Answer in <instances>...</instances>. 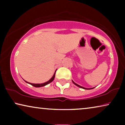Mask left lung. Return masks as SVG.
Here are the masks:
<instances>
[{
    "instance_id": "8db88e82",
    "label": "left lung",
    "mask_w": 125,
    "mask_h": 125,
    "mask_svg": "<svg viewBox=\"0 0 125 125\" xmlns=\"http://www.w3.org/2000/svg\"><path fill=\"white\" fill-rule=\"evenodd\" d=\"M72 82H73V83H74V84L75 85H76L77 86H78V87H79V88H83V89H93L94 88H84V87H83V86H80V85H78V84H77L76 83H75L74 81H72Z\"/></svg>"
}]
</instances>
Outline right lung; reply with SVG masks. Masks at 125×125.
Masks as SVG:
<instances>
[{"label":"right lung","instance_id":"1","mask_svg":"<svg viewBox=\"0 0 125 125\" xmlns=\"http://www.w3.org/2000/svg\"><path fill=\"white\" fill-rule=\"evenodd\" d=\"M56 71H57V70H56L55 72H54V74H53V76H52V77L51 78V79L49 80V81H48L47 82H45V83H28V82H27V81H25V80H24V81H25V82H26L27 83H30V84H31V85H32V86H33L36 87V88H39V87L44 86H45V85H47L48 84V83H51V82H52L53 81V80H54V77H55V73H56Z\"/></svg>","mask_w":125,"mask_h":125}]
</instances>
